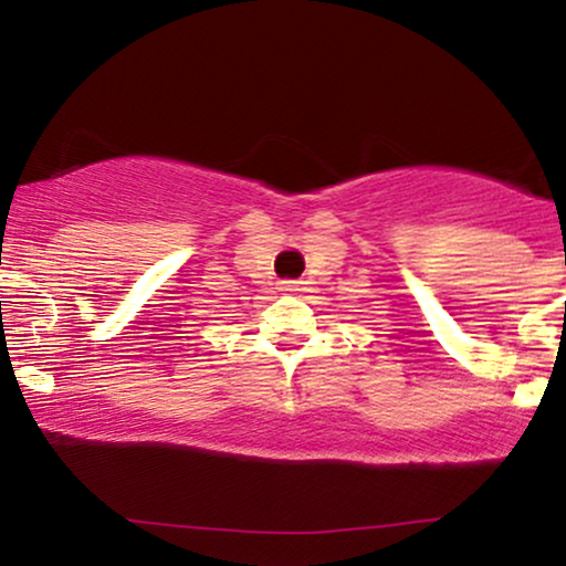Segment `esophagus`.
<instances>
[{"instance_id":"1","label":"esophagus","mask_w":566,"mask_h":566,"mask_svg":"<svg viewBox=\"0 0 566 566\" xmlns=\"http://www.w3.org/2000/svg\"><path fill=\"white\" fill-rule=\"evenodd\" d=\"M281 289L289 291V294H296V291H302V283H298V281H283Z\"/></svg>"}]
</instances>
